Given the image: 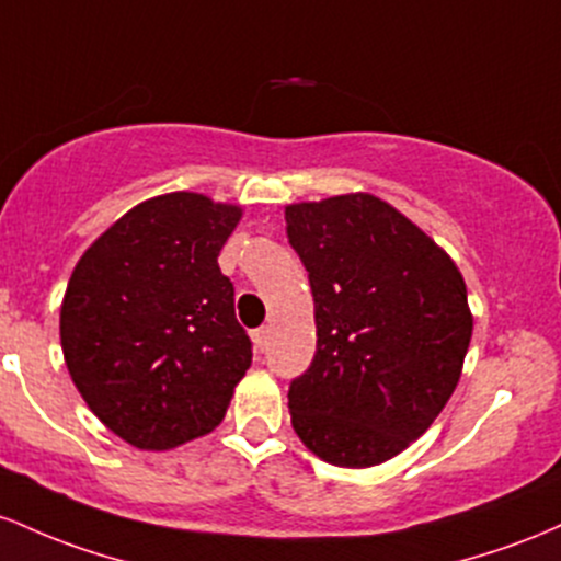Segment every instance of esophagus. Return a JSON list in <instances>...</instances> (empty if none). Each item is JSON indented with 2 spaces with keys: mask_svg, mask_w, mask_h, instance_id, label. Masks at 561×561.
Returning a JSON list of instances; mask_svg holds the SVG:
<instances>
[{
  "mask_svg": "<svg viewBox=\"0 0 561 561\" xmlns=\"http://www.w3.org/2000/svg\"><path fill=\"white\" fill-rule=\"evenodd\" d=\"M251 339H254V347L262 352L264 347H267V339H270V329H267V325H262V329H256L254 333H251Z\"/></svg>",
  "mask_w": 561,
  "mask_h": 561,
  "instance_id": "obj_1",
  "label": "esophagus"
}]
</instances>
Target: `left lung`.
I'll list each match as a JSON object with an SVG mask.
<instances>
[{
  "label": "left lung",
  "instance_id": "1",
  "mask_svg": "<svg viewBox=\"0 0 561 561\" xmlns=\"http://www.w3.org/2000/svg\"><path fill=\"white\" fill-rule=\"evenodd\" d=\"M314 299L318 347L288 387L314 456L363 469L432 426L471 342L467 283L437 243L370 193L286 206Z\"/></svg>",
  "mask_w": 561,
  "mask_h": 561
}]
</instances>
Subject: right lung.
<instances>
[{"label": "right lung", "instance_id": "add662e5", "mask_svg": "<svg viewBox=\"0 0 561 561\" xmlns=\"http://www.w3.org/2000/svg\"><path fill=\"white\" fill-rule=\"evenodd\" d=\"M241 209L167 193L84 251L60 307L68 374L90 411L140 450L209 434L251 365L217 256Z\"/></svg>", "mask_w": 561, "mask_h": 561}]
</instances>
